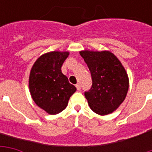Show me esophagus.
I'll use <instances>...</instances> for the list:
<instances>
[{"label": "esophagus", "instance_id": "obj_1", "mask_svg": "<svg viewBox=\"0 0 152 152\" xmlns=\"http://www.w3.org/2000/svg\"><path fill=\"white\" fill-rule=\"evenodd\" d=\"M76 89H77V90H80V88H81V86H80V84H76Z\"/></svg>", "mask_w": 152, "mask_h": 152}]
</instances>
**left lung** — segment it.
<instances>
[{"instance_id": "1", "label": "left lung", "mask_w": 152, "mask_h": 152, "mask_svg": "<svg viewBox=\"0 0 152 152\" xmlns=\"http://www.w3.org/2000/svg\"><path fill=\"white\" fill-rule=\"evenodd\" d=\"M89 67L92 86L85 92L89 107L101 115L112 113L124 102L129 89V77L121 61L110 51L80 52Z\"/></svg>"}]
</instances>
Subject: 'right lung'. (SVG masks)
<instances>
[{
	"label": "right lung",
	"mask_w": 152,
	"mask_h": 152,
	"mask_svg": "<svg viewBox=\"0 0 152 152\" xmlns=\"http://www.w3.org/2000/svg\"><path fill=\"white\" fill-rule=\"evenodd\" d=\"M69 52L53 51L41 55L35 62L29 76V90L37 105L50 115L66 108L76 88L62 73V65Z\"/></svg>",
	"instance_id": "obj_1"
}]
</instances>
